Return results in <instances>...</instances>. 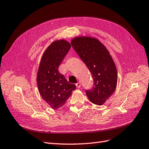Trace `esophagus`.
Returning a JSON list of instances; mask_svg holds the SVG:
<instances>
[{"instance_id":"34e87169","label":"esophagus","mask_w":149,"mask_h":149,"mask_svg":"<svg viewBox=\"0 0 149 149\" xmlns=\"http://www.w3.org/2000/svg\"><path fill=\"white\" fill-rule=\"evenodd\" d=\"M76 86L78 88H79L81 87V83H80V82H78L76 84Z\"/></svg>"}]
</instances>
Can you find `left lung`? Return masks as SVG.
Wrapping results in <instances>:
<instances>
[{
	"instance_id": "obj_1",
	"label": "left lung",
	"mask_w": 149,
	"mask_h": 149,
	"mask_svg": "<svg viewBox=\"0 0 149 149\" xmlns=\"http://www.w3.org/2000/svg\"><path fill=\"white\" fill-rule=\"evenodd\" d=\"M71 45L90 71L93 86L86 91L90 101L102 105L115 91L117 70L109 51L97 39L78 36L71 40Z\"/></svg>"
}]
</instances>
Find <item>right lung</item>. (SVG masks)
<instances>
[{
	"label": "right lung",
	"mask_w": 149,
	"mask_h": 149,
	"mask_svg": "<svg viewBox=\"0 0 149 149\" xmlns=\"http://www.w3.org/2000/svg\"><path fill=\"white\" fill-rule=\"evenodd\" d=\"M71 48L66 40L52 42L44 52L37 74L38 90L42 99L53 108L58 109L65 104L75 84H70L58 71L60 64Z\"/></svg>",
	"instance_id": "obj_1"
}]
</instances>
